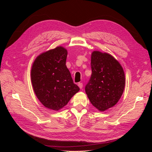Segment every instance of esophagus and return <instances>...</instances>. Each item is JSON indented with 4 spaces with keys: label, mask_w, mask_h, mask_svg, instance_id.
<instances>
[{
    "label": "esophagus",
    "mask_w": 152,
    "mask_h": 152,
    "mask_svg": "<svg viewBox=\"0 0 152 152\" xmlns=\"http://www.w3.org/2000/svg\"><path fill=\"white\" fill-rule=\"evenodd\" d=\"M78 86H79L80 89H82V87H83V84L81 83V82H80V83L78 84Z\"/></svg>",
    "instance_id": "obj_1"
}]
</instances>
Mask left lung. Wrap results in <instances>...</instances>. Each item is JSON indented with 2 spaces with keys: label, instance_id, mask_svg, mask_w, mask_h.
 I'll use <instances>...</instances> for the list:
<instances>
[{
  "label": "left lung",
  "instance_id": "8db88e82",
  "mask_svg": "<svg viewBox=\"0 0 152 152\" xmlns=\"http://www.w3.org/2000/svg\"><path fill=\"white\" fill-rule=\"evenodd\" d=\"M92 74L85 87L91 104L99 111L115 105L123 94L125 74L112 55L94 50L91 54Z\"/></svg>",
  "mask_w": 152,
  "mask_h": 152
}]
</instances>
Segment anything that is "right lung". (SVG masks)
<instances>
[{
    "mask_svg": "<svg viewBox=\"0 0 152 152\" xmlns=\"http://www.w3.org/2000/svg\"><path fill=\"white\" fill-rule=\"evenodd\" d=\"M67 50L59 46L40 54L31 70L33 89L45 107L60 110L80 90L66 66Z\"/></svg>",
    "mask_w": 152,
    "mask_h": 152,
    "instance_id": "1",
    "label": "right lung"
}]
</instances>
